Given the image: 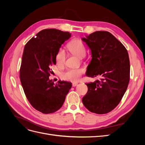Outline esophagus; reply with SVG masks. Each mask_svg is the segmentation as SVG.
Instances as JSON below:
<instances>
[{
    "label": "esophagus",
    "mask_w": 145,
    "mask_h": 145,
    "mask_svg": "<svg viewBox=\"0 0 145 145\" xmlns=\"http://www.w3.org/2000/svg\"><path fill=\"white\" fill-rule=\"evenodd\" d=\"M77 85H78L77 83H72V86H74H74H76Z\"/></svg>",
    "instance_id": "34e87169"
}]
</instances>
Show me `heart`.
Here are the masks:
<instances>
[{
	"label": "heart",
	"instance_id": "1",
	"mask_svg": "<svg viewBox=\"0 0 145 145\" xmlns=\"http://www.w3.org/2000/svg\"><path fill=\"white\" fill-rule=\"evenodd\" d=\"M67 48L69 51L78 57H83L86 54V48L83 43L79 39H74L68 43ZM66 58L65 51L63 49H60L56 56V63L59 66L64 64ZM84 68L69 69L63 73L62 77L63 80L72 82H77L80 80L82 76L85 73Z\"/></svg>",
	"mask_w": 145,
	"mask_h": 145
}]
</instances>
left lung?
Here are the masks:
<instances>
[{
	"mask_svg": "<svg viewBox=\"0 0 145 145\" xmlns=\"http://www.w3.org/2000/svg\"><path fill=\"white\" fill-rule=\"evenodd\" d=\"M91 51L88 77H100L86 83L88 92L82 99L84 106L92 112L107 114L120 102L130 79L128 51L122 43L108 31H95L82 38Z\"/></svg>",
	"mask_w": 145,
	"mask_h": 145,
	"instance_id": "8db88e82",
	"label": "left lung"
}]
</instances>
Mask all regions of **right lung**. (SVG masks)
I'll return each instance as SVG.
<instances>
[{
	"mask_svg": "<svg viewBox=\"0 0 145 145\" xmlns=\"http://www.w3.org/2000/svg\"><path fill=\"white\" fill-rule=\"evenodd\" d=\"M25 45L20 68V78L25 94L32 106L43 114L53 113L62 107L72 86L71 82L50 80L51 66L69 32L56 29L40 31Z\"/></svg>",
	"mask_w": 145,
	"mask_h": 145,
	"instance_id": "obj_1",
	"label": "right lung"
}]
</instances>
